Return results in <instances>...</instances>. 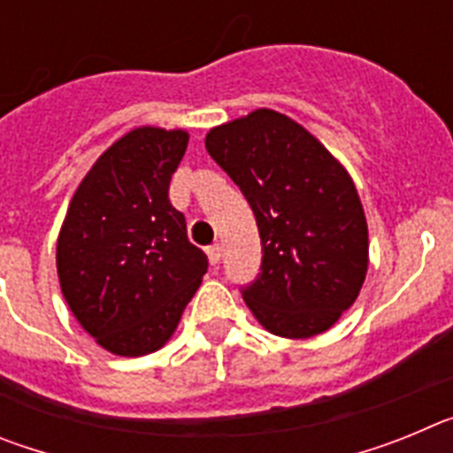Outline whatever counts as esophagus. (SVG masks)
Wrapping results in <instances>:
<instances>
[{
    "label": "esophagus",
    "instance_id": "esophagus-1",
    "mask_svg": "<svg viewBox=\"0 0 453 453\" xmlns=\"http://www.w3.org/2000/svg\"><path fill=\"white\" fill-rule=\"evenodd\" d=\"M206 254H208V261L213 263V265H218L219 263V258H222V247L218 245V242H215V245H211L206 250Z\"/></svg>",
    "mask_w": 453,
    "mask_h": 453
}]
</instances>
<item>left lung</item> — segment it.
<instances>
[{
    "label": "left lung",
    "instance_id": "8db88e82",
    "mask_svg": "<svg viewBox=\"0 0 453 453\" xmlns=\"http://www.w3.org/2000/svg\"><path fill=\"white\" fill-rule=\"evenodd\" d=\"M206 150L258 224L261 272L240 288L256 319L283 338L334 326L367 272V222L349 174L303 127L270 108L211 129Z\"/></svg>",
    "mask_w": 453,
    "mask_h": 453
}]
</instances>
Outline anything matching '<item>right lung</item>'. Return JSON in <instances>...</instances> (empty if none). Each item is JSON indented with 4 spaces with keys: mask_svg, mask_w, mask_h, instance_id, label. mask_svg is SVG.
Returning <instances> with one entry per match:
<instances>
[{
    "mask_svg": "<svg viewBox=\"0 0 453 453\" xmlns=\"http://www.w3.org/2000/svg\"><path fill=\"white\" fill-rule=\"evenodd\" d=\"M186 147V131H131L99 156L67 208L56 247L63 297L118 356L161 349L206 274V254L167 195Z\"/></svg>",
    "mask_w": 453,
    "mask_h": 453,
    "instance_id": "obj_1",
    "label": "right lung"
}]
</instances>
